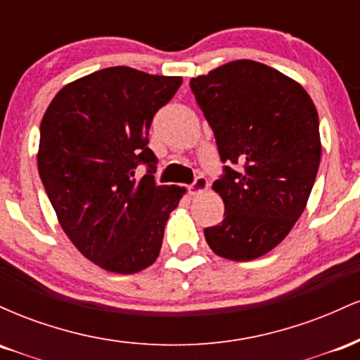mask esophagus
Masks as SVG:
<instances>
[{"label":"esophagus","instance_id":"34e87169","mask_svg":"<svg viewBox=\"0 0 360 360\" xmlns=\"http://www.w3.org/2000/svg\"><path fill=\"white\" fill-rule=\"evenodd\" d=\"M206 189H208V179H206L205 176H198L196 179H194V183L189 186V194H191V196H198V194L205 193Z\"/></svg>","mask_w":360,"mask_h":360}]
</instances>
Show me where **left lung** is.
<instances>
[{
    "label": "left lung",
    "instance_id": "8db88e82",
    "mask_svg": "<svg viewBox=\"0 0 360 360\" xmlns=\"http://www.w3.org/2000/svg\"><path fill=\"white\" fill-rule=\"evenodd\" d=\"M189 86L221 160L237 166H225L213 183L225 214L205 238L223 259H257L286 238L307 208L321 157L315 103L300 82L249 59Z\"/></svg>",
    "mask_w": 360,
    "mask_h": 360
}]
</instances>
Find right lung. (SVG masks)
<instances>
[{"label": "right lung", "instance_id": "1", "mask_svg": "<svg viewBox=\"0 0 360 360\" xmlns=\"http://www.w3.org/2000/svg\"><path fill=\"white\" fill-rule=\"evenodd\" d=\"M181 82L125 65L101 69L65 84L45 111L40 179L69 240L101 269L134 274L159 257L186 189L155 184L148 128ZM139 163L149 166L140 180Z\"/></svg>", "mask_w": 360, "mask_h": 360}]
</instances>
